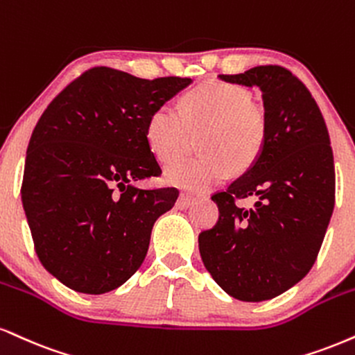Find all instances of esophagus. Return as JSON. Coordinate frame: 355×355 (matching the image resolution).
<instances>
[{
    "instance_id": "esophagus-1",
    "label": "esophagus",
    "mask_w": 355,
    "mask_h": 355,
    "mask_svg": "<svg viewBox=\"0 0 355 355\" xmlns=\"http://www.w3.org/2000/svg\"><path fill=\"white\" fill-rule=\"evenodd\" d=\"M196 202V200L193 198V196H189V195H180L178 196V202H177V207L178 208H189V207H191V205H193Z\"/></svg>"
}]
</instances>
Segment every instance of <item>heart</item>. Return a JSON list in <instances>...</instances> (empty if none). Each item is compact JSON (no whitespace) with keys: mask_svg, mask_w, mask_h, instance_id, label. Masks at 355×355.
<instances>
[{"mask_svg":"<svg viewBox=\"0 0 355 355\" xmlns=\"http://www.w3.org/2000/svg\"><path fill=\"white\" fill-rule=\"evenodd\" d=\"M203 155L180 162L165 172V180L191 193H205L230 172H245L259 160L270 135V117L251 101L245 87L230 83L202 84L185 94L182 110L159 105L148 115L145 139L162 164H172L198 135Z\"/></svg>","mask_w":355,"mask_h":355,"instance_id":"b5f03b06","label":"heart"}]
</instances>
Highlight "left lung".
Segmentation results:
<instances>
[{"label":"left lung","mask_w":355,"mask_h":355,"mask_svg":"<svg viewBox=\"0 0 355 355\" xmlns=\"http://www.w3.org/2000/svg\"><path fill=\"white\" fill-rule=\"evenodd\" d=\"M220 79L261 89L270 135L259 160L211 196L220 216L200 233V254L225 293L259 302L313 268L334 210V155L321 110L291 71L258 66ZM248 196L259 198L253 209L236 205Z\"/></svg>","instance_id":"1"}]
</instances>
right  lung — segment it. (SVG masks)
<instances>
[{"label":"right lung","instance_id":"right-lung-1","mask_svg":"<svg viewBox=\"0 0 355 355\" xmlns=\"http://www.w3.org/2000/svg\"><path fill=\"white\" fill-rule=\"evenodd\" d=\"M191 83L92 67L41 115L28 145L21 198L42 266L64 286L104 294L147 254L177 189H137L162 168L145 139L148 115Z\"/></svg>","mask_w":355,"mask_h":355}]
</instances>
